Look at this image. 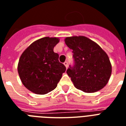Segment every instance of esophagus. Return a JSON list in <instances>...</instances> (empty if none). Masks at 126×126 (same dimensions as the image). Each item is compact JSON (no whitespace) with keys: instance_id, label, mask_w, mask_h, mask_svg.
I'll use <instances>...</instances> for the list:
<instances>
[{"instance_id":"34e87169","label":"esophagus","mask_w":126,"mask_h":126,"mask_svg":"<svg viewBox=\"0 0 126 126\" xmlns=\"http://www.w3.org/2000/svg\"><path fill=\"white\" fill-rule=\"evenodd\" d=\"M63 64H64V65H65V67H66V68H67V67H68V63H67V61H65Z\"/></svg>"}]
</instances>
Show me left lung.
Listing matches in <instances>:
<instances>
[{"mask_svg":"<svg viewBox=\"0 0 126 126\" xmlns=\"http://www.w3.org/2000/svg\"><path fill=\"white\" fill-rule=\"evenodd\" d=\"M65 42L73 50L75 65L67 73L77 89L95 93L106 85L112 65L106 53L96 42L82 35L67 37Z\"/></svg>","mask_w":126,"mask_h":126,"instance_id":"8db88e82","label":"left lung"}]
</instances>
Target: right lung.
Returning a JSON list of instances; mask_svg holds the SVG:
<instances>
[{
	"label": "right lung",
	"mask_w": 126,
	"mask_h": 126,
	"mask_svg": "<svg viewBox=\"0 0 126 126\" xmlns=\"http://www.w3.org/2000/svg\"><path fill=\"white\" fill-rule=\"evenodd\" d=\"M58 37H45L36 40L21 55L18 72L24 86L37 94H46L54 90L66 71L59 61L53 48Z\"/></svg>",
	"instance_id": "add662e5"
}]
</instances>
